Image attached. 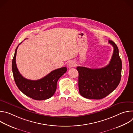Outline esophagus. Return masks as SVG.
<instances>
[{
	"mask_svg": "<svg viewBox=\"0 0 133 133\" xmlns=\"http://www.w3.org/2000/svg\"><path fill=\"white\" fill-rule=\"evenodd\" d=\"M75 65H76V64L74 61H70L68 63V67L69 68H71L72 67H74V66H75Z\"/></svg>",
	"mask_w": 133,
	"mask_h": 133,
	"instance_id": "obj_1",
	"label": "esophagus"
}]
</instances>
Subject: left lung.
<instances>
[{
  "label": "left lung",
  "mask_w": 133,
  "mask_h": 133,
  "mask_svg": "<svg viewBox=\"0 0 133 133\" xmlns=\"http://www.w3.org/2000/svg\"><path fill=\"white\" fill-rule=\"evenodd\" d=\"M114 47L113 54L106 66L91 69L78 66V88L81 95L86 98L101 99L111 93L119 85L121 79L122 63L116 44L109 40Z\"/></svg>",
  "instance_id": "8db88e82"
}]
</instances>
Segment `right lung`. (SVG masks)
<instances>
[{
  "instance_id": "obj_1",
  "label": "right lung",
  "mask_w": 133,
  "mask_h": 133,
  "mask_svg": "<svg viewBox=\"0 0 133 133\" xmlns=\"http://www.w3.org/2000/svg\"><path fill=\"white\" fill-rule=\"evenodd\" d=\"M18 46L15 50L12 61L14 78L18 88L26 96L35 100L42 101L50 98L56 90L58 80L66 72L67 68L64 67L55 69L38 80L32 81L26 79L18 71L16 63V53Z\"/></svg>"
}]
</instances>
